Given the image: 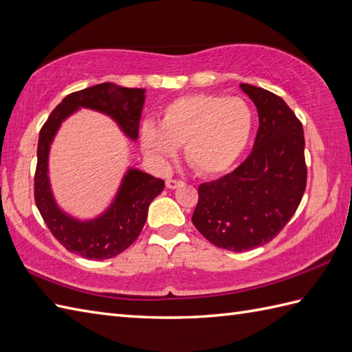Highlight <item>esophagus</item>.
I'll return each mask as SVG.
<instances>
[{"instance_id": "obj_1", "label": "esophagus", "mask_w": 352, "mask_h": 352, "mask_svg": "<svg viewBox=\"0 0 352 352\" xmlns=\"http://www.w3.org/2000/svg\"><path fill=\"white\" fill-rule=\"evenodd\" d=\"M181 185H184V182L176 181V179H168V181L166 182V186L168 188V190H175V188H179Z\"/></svg>"}]
</instances>
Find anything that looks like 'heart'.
<instances>
[{
	"mask_svg": "<svg viewBox=\"0 0 352 352\" xmlns=\"http://www.w3.org/2000/svg\"><path fill=\"white\" fill-rule=\"evenodd\" d=\"M255 116L239 97L191 94L161 109L158 126L144 122L140 144L144 153L167 162L184 144L188 166L200 176L224 175L243 155L251 142Z\"/></svg>",
	"mask_w": 352,
	"mask_h": 352,
	"instance_id": "obj_1",
	"label": "heart"
}]
</instances>
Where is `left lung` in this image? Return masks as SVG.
I'll use <instances>...</instances> for the list:
<instances>
[{"mask_svg":"<svg viewBox=\"0 0 352 352\" xmlns=\"http://www.w3.org/2000/svg\"><path fill=\"white\" fill-rule=\"evenodd\" d=\"M258 111L254 149L234 171L199 186L192 224L210 243L242 252L269 243L294 215L306 190L305 135L287 102L241 83Z\"/></svg>","mask_w":352,"mask_h":352,"instance_id":"1","label":"left lung"}]
</instances>
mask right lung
Listing matches in <instances>:
<instances>
[{"label":"right lung","mask_w":352,"mask_h":352,"mask_svg":"<svg viewBox=\"0 0 352 352\" xmlns=\"http://www.w3.org/2000/svg\"><path fill=\"white\" fill-rule=\"evenodd\" d=\"M144 104V89L100 83L67 96L49 115L38 135L34 197L50 233L67 251L88 260H106L124 252L139 237L151 201L164 190V181L130 167L113 201L92 219H77L59 208L49 181V152L59 126L79 109L110 116L128 139L135 142Z\"/></svg>","instance_id":"add662e5"}]
</instances>
